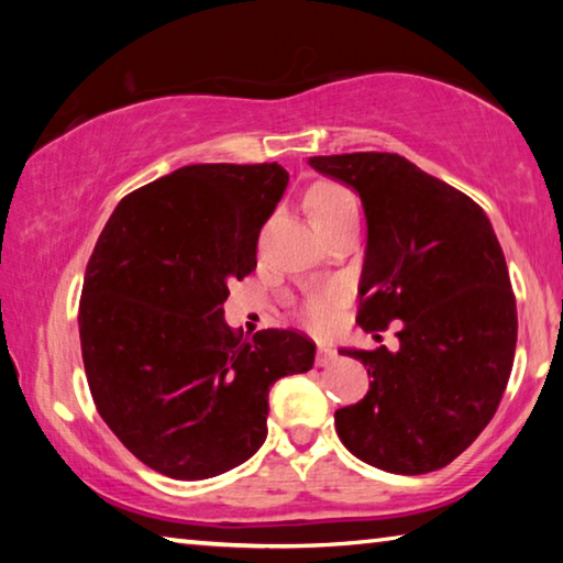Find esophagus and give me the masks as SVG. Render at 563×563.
Returning <instances> with one entry per match:
<instances>
[{"label": "esophagus", "mask_w": 563, "mask_h": 563, "mask_svg": "<svg viewBox=\"0 0 563 563\" xmlns=\"http://www.w3.org/2000/svg\"><path fill=\"white\" fill-rule=\"evenodd\" d=\"M338 357V352L332 350L330 345H318V357H316V362H318V367H328V365H332V360Z\"/></svg>", "instance_id": "obj_1"}]
</instances>
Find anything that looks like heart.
I'll return each mask as SVG.
<instances>
[{
    "mask_svg": "<svg viewBox=\"0 0 563 563\" xmlns=\"http://www.w3.org/2000/svg\"><path fill=\"white\" fill-rule=\"evenodd\" d=\"M352 201V196L347 194L345 188L340 186H332V184H318L308 190V198H305V206H308V213L312 221H318V218L328 216L335 211V208L345 206ZM340 300V290L338 288H328V290H320V292H312L308 300H305V318H308L312 325H328L332 312H335V305Z\"/></svg>",
    "mask_w": 563,
    "mask_h": 563,
    "instance_id": "obj_1",
    "label": "heart"
}]
</instances>
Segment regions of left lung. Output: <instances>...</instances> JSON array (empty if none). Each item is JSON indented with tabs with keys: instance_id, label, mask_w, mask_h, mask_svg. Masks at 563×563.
Instances as JSON below:
<instances>
[{
	"instance_id": "left-lung-1",
	"label": "left lung",
	"mask_w": 563,
	"mask_h": 563,
	"mask_svg": "<svg viewBox=\"0 0 563 563\" xmlns=\"http://www.w3.org/2000/svg\"><path fill=\"white\" fill-rule=\"evenodd\" d=\"M355 190L367 223L357 325L402 320L399 347H342L373 377L335 412L342 444L393 474L456 460L492 422L517 350V300L487 213L397 154L312 156Z\"/></svg>"
}]
</instances>
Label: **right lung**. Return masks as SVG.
<instances>
[{"label": "right lung", "instance_id": "right-lung-1", "mask_svg": "<svg viewBox=\"0 0 563 563\" xmlns=\"http://www.w3.org/2000/svg\"><path fill=\"white\" fill-rule=\"evenodd\" d=\"M288 178L278 164L178 168L113 208L89 258L79 338L91 397L121 444L170 479L251 460L271 387L316 362L300 332L245 342L223 318Z\"/></svg>", "mask_w": 563, "mask_h": 563}]
</instances>
